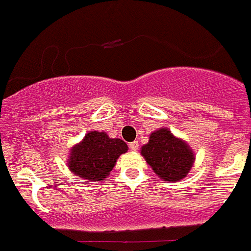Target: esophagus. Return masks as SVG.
Segmentation results:
<instances>
[{
	"mask_svg": "<svg viewBox=\"0 0 251 251\" xmlns=\"http://www.w3.org/2000/svg\"><path fill=\"white\" fill-rule=\"evenodd\" d=\"M129 149H130L131 151H136L139 149V143L138 141H131L130 144H129Z\"/></svg>",
	"mask_w": 251,
	"mask_h": 251,
	"instance_id": "esophagus-1",
	"label": "esophagus"
}]
</instances>
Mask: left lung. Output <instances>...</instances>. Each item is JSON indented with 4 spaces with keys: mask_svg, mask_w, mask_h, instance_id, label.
Returning <instances> with one entry per match:
<instances>
[{
    "mask_svg": "<svg viewBox=\"0 0 251 251\" xmlns=\"http://www.w3.org/2000/svg\"><path fill=\"white\" fill-rule=\"evenodd\" d=\"M141 155L153 172L166 182H178L192 170L194 152L187 143L161 128L150 134L149 143L141 148Z\"/></svg>",
    "mask_w": 251,
    "mask_h": 251,
    "instance_id": "8db88e82",
    "label": "left lung"
}]
</instances>
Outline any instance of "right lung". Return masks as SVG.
Returning <instances> with one entry per match:
<instances>
[{"label":"right lung","instance_id":"right-lung-1","mask_svg":"<svg viewBox=\"0 0 251 251\" xmlns=\"http://www.w3.org/2000/svg\"><path fill=\"white\" fill-rule=\"evenodd\" d=\"M126 151L128 145L122 139H111L103 131H89L71 149L68 167L81 179L101 182L110 176L118 157Z\"/></svg>","mask_w":251,"mask_h":251}]
</instances>
